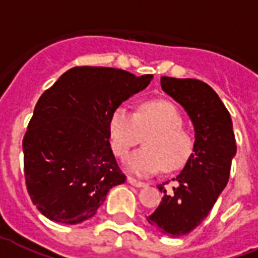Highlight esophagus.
I'll list each match as a JSON object with an SVG mask.
<instances>
[{"label":"esophagus","instance_id":"34e87169","mask_svg":"<svg viewBox=\"0 0 258 258\" xmlns=\"http://www.w3.org/2000/svg\"><path fill=\"white\" fill-rule=\"evenodd\" d=\"M127 181H129L132 185H135V187H145V185H147V183H144V181H140V180H136V179H133V177H131V176H127Z\"/></svg>","mask_w":258,"mask_h":258}]
</instances>
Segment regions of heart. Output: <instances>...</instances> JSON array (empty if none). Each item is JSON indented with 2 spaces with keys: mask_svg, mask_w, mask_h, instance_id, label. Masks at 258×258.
<instances>
[{
  "mask_svg": "<svg viewBox=\"0 0 258 258\" xmlns=\"http://www.w3.org/2000/svg\"><path fill=\"white\" fill-rule=\"evenodd\" d=\"M183 118L177 107L168 101H149L136 113L127 106H118L109 121L111 148L117 156L125 157L140 143L137 149L125 160L126 168L139 176H149L163 167L164 171L180 168L192 151V139L181 127Z\"/></svg>",
  "mask_w": 258,
  "mask_h": 258,
  "instance_id": "obj_1",
  "label": "heart"
}]
</instances>
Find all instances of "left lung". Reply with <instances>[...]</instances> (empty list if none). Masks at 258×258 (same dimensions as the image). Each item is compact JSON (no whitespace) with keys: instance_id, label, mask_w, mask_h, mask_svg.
<instances>
[{"instance_id":"8db88e82","label":"left lung","mask_w":258,"mask_h":258,"mask_svg":"<svg viewBox=\"0 0 258 258\" xmlns=\"http://www.w3.org/2000/svg\"><path fill=\"white\" fill-rule=\"evenodd\" d=\"M161 89L181 105L195 132L192 153L172 180L177 183L167 192L155 213L147 217L156 231L169 237L188 234L209 215L230 175L235 145L230 113L218 94L198 79L161 77Z\"/></svg>"}]
</instances>
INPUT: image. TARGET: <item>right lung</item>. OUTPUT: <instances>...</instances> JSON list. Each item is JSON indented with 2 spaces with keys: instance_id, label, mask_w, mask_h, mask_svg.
<instances>
[{
  "instance_id": "right-lung-1",
  "label": "right lung",
  "mask_w": 258,
  "mask_h": 258,
  "mask_svg": "<svg viewBox=\"0 0 258 258\" xmlns=\"http://www.w3.org/2000/svg\"><path fill=\"white\" fill-rule=\"evenodd\" d=\"M152 79L85 66L66 71L44 91L23 140L28 194L41 214L77 225L94 217L107 192L125 183L109 141V121Z\"/></svg>"
}]
</instances>
